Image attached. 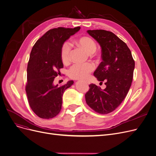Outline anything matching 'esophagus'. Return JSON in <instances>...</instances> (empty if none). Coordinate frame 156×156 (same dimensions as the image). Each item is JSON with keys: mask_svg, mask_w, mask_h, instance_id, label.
I'll list each match as a JSON object with an SVG mask.
<instances>
[{"mask_svg": "<svg viewBox=\"0 0 156 156\" xmlns=\"http://www.w3.org/2000/svg\"><path fill=\"white\" fill-rule=\"evenodd\" d=\"M85 83H86V84H89V82H88V81H84Z\"/></svg>", "mask_w": 156, "mask_h": 156, "instance_id": "1", "label": "esophagus"}]
</instances>
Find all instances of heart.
I'll list each match as a JSON object with an SVG mask.
<instances>
[{
  "mask_svg": "<svg viewBox=\"0 0 156 156\" xmlns=\"http://www.w3.org/2000/svg\"><path fill=\"white\" fill-rule=\"evenodd\" d=\"M77 44L87 53L91 55L96 50L95 41L87 36H84L77 40ZM71 46L69 42H65L62 46L60 50V58L63 63H67L70 60ZM94 70V66L92 63H86L83 65L75 64L72 66L69 70V76L74 79H86L89 73Z\"/></svg>",
  "mask_w": 156,
  "mask_h": 156,
  "instance_id": "heart-1",
  "label": "heart"
}]
</instances>
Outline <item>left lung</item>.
<instances>
[{"mask_svg": "<svg viewBox=\"0 0 156 156\" xmlns=\"http://www.w3.org/2000/svg\"><path fill=\"white\" fill-rule=\"evenodd\" d=\"M87 33L101 48L102 62L94 72L98 80L105 82L106 88L91 84L85 94L86 103L96 112L108 114L120 105L130 89L135 62L125 42L110 31L87 30ZM100 82V83H101Z\"/></svg>", "mask_w": 156, "mask_h": 156, "instance_id": "1", "label": "left lung"}]
</instances>
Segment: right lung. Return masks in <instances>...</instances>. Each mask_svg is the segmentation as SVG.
Wrapping results in <instances>:
<instances>
[{
  "label": "right lung",
  "instance_id": "right-lung-1",
  "mask_svg": "<svg viewBox=\"0 0 156 156\" xmlns=\"http://www.w3.org/2000/svg\"><path fill=\"white\" fill-rule=\"evenodd\" d=\"M80 29V27L51 29L33 46L27 64L26 92L31 108L40 118L56 116L62 109L64 91L74 84V81L69 80L58 86L53 81L63 67L60 58L62 46Z\"/></svg>",
  "mask_w": 156,
  "mask_h": 156
}]
</instances>
